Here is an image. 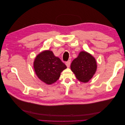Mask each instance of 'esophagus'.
Listing matches in <instances>:
<instances>
[{
  "label": "esophagus",
  "instance_id": "obj_1",
  "mask_svg": "<svg viewBox=\"0 0 125 125\" xmlns=\"http://www.w3.org/2000/svg\"><path fill=\"white\" fill-rule=\"evenodd\" d=\"M70 63H71V62H70V60H68V61H67V62H66V66H67V67L68 68H69V67H70Z\"/></svg>",
  "mask_w": 125,
  "mask_h": 125
}]
</instances>
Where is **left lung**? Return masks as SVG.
<instances>
[{
	"mask_svg": "<svg viewBox=\"0 0 125 125\" xmlns=\"http://www.w3.org/2000/svg\"><path fill=\"white\" fill-rule=\"evenodd\" d=\"M71 69L78 80L88 82L96 70V62L93 57L86 52H81L71 63Z\"/></svg>",
	"mask_w": 125,
	"mask_h": 125,
	"instance_id": "left-lung-1",
	"label": "left lung"
}]
</instances>
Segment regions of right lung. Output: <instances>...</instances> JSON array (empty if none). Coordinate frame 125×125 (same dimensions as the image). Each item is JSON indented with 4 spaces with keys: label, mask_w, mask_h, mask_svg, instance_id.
Instances as JSON below:
<instances>
[{
    "label": "right lung",
    "mask_w": 125,
    "mask_h": 125,
    "mask_svg": "<svg viewBox=\"0 0 125 125\" xmlns=\"http://www.w3.org/2000/svg\"><path fill=\"white\" fill-rule=\"evenodd\" d=\"M34 68L41 80L51 84L58 80L60 73L67 68V66L52 51H45L36 56Z\"/></svg>",
    "instance_id": "right-lung-1"
}]
</instances>
